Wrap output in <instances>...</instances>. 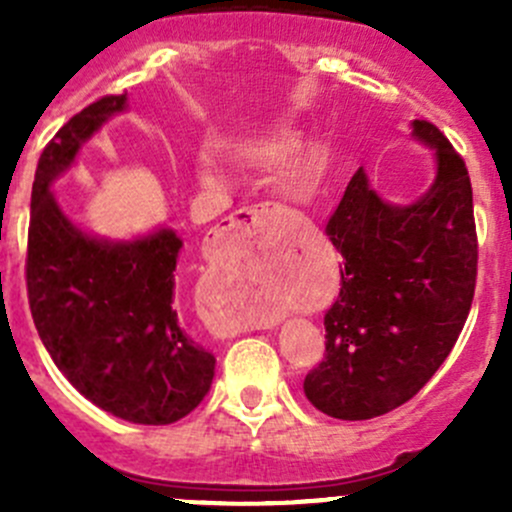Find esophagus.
<instances>
[{"mask_svg": "<svg viewBox=\"0 0 512 512\" xmlns=\"http://www.w3.org/2000/svg\"><path fill=\"white\" fill-rule=\"evenodd\" d=\"M267 218H270V208H267V205H252V208L237 210V213L232 215L230 220H227V225L220 227V230L215 232L213 242H215V245H220V242L227 240L232 232H260L262 227H265ZM208 324L215 329V332H220V334L250 332V329H252V327H245V324L235 322L230 314H210Z\"/></svg>", "mask_w": 512, "mask_h": 512, "instance_id": "esophagus-1", "label": "esophagus"}]
</instances>
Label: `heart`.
<instances>
[{
    "label": "heart",
    "mask_w": 512,
    "mask_h": 512,
    "mask_svg": "<svg viewBox=\"0 0 512 512\" xmlns=\"http://www.w3.org/2000/svg\"><path fill=\"white\" fill-rule=\"evenodd\" d=\"M297 146V138L289 133H275L267 138H255V141H245L240 146L242 158L247 160H277L287 156L292 148ZM205 180H218V170H205ZM275 304L270 299H252V297H237L230 307V317L240 324H255L267 322L275 317Z\"/></svg>",
    "instance_id": "b5f03b06"
}]
</instances>
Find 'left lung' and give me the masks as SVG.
Wrapping results in <instances>:
<instances>
[{
    "label": "left lung",
    "instance_id": "obj_1",
    "mask_svg": "<svg viewBox=\"0 0 512 512\" xmlns=\"http://www.w3.org/2000/svg\"><path fill=\"white\" fill-rule=\"evenodd\" d=\"M411 128L436 158L431 188L414 203H389L359 168L327 225L344 257L342 289L324 317L327 354L304 379V396L342 421L389 414L416 396L451 354L476 292L466 163L433 123Z\"/></svg>",
    "mask_w": 512,
    "mask_h": 512
}]
</instances>
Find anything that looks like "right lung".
Masks as SVG:
<instances>
[{"instance_id":"obj_1","label":"right lung","mask_w":512,"mask_h":512,"mask_svg":"<svg viewBox=\"0 0 512 512\" xmlns=\"http://www.w3.org/2000/svg\"><path fill=\"white\" fill-rule=\"evenodd\" d=\"M126 108V94L98 98L41 153L29 220V307L46 352L79 394L123 421L165 426L188 416L215 376L213 352L195 342L175 309L183 240L170 227L133 240L89 235L51 193L81 146Z\"/></svg>"}]
</instances>
